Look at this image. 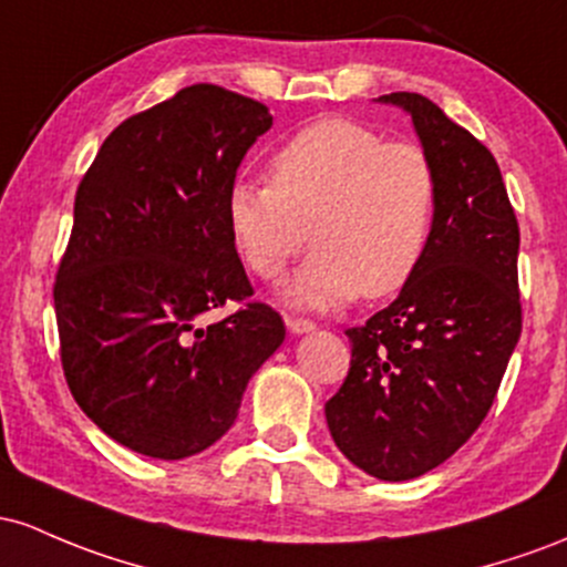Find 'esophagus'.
<instances>
[{"instance_id":"obj_1","label":"esophagus","mask_w":567,"mask_h":567,"mask_svg":"<svg viewBox=\"0 0 567 567\" xmlns=\"http://www.w3.org/2000/svg\"><path fill=\"white\" fill-rule=\"evenodd\" d=\"M286 329H289L291 334H308V332H313L316 323H313V321H308V318L286 316Z\"/></svg>"}]
</instances>
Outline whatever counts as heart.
<instances>
[{
  "instance_id": "obj_1",
  "label": "heart",
  "mask_w": 567,
  "mask_h": 567,
  "mask_svg": "<svg viewBox=\"0 0 567 567\" xmlns=\"http://www.w3.org/2000/svg\"><path fill=\"white\" fill-rule=\"evenodd\" d=\"M270 187L235 182L225 214L254 276L276 281L305 246L313 257L286 284L291 305L334 310L380 300L417 276L439 208L434 163L353 120H321L270 161Z\"/></svg>"
}]
</instances>
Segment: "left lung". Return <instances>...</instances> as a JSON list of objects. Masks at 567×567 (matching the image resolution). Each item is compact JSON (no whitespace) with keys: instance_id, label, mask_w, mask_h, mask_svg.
Returning a JSON list of instances; mask_svg holds the SVG:
<instances>
[{"instance_id":"1","label":"left lung","mask_w":567,"mask_h":567,"mask_svg":"<svg viewBox=\"0 0 567 567\" xmlns=\"http://www.w3.org/2000/svg\"><path fill=\"white\" fill-rule=\"evenodd\" d=\"M412 117L439 208L417 276L367 327L348 329L351 372L329 399L340 453L369 476L415 480L485 421L523 332L519 227L489 150L421 93L380 95Z\"/></svg>"}]
</instances>
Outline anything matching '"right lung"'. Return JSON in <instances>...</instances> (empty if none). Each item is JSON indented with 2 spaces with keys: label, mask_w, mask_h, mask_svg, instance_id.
Returning <instances> with one entry per match:
<instances>
[{
  "label": "right lung",
  "mask_w": 567,
  "mask_h": 567,
  "mask_svg": "<svg viewBox=\"0 0 567 567\" xmlns=\"http://www.w3.org/2000/svg\"><path fill=\"white\" fill-rule=\"evenodd\" d=\"M272 117L189 85L110 133L74 198L53 300L61 361L91 421L133 453L182 461L230 431L246 385L281 348V316L251 297L225 203Z\"/></svg>",
  "instance_id": "right-lung-1"
}]
</instances>
